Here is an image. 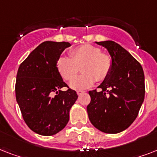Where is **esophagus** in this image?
Here are the masks:
<instances>
[{
    "label": "esophagus",
    "mask_w": 157,
    "mask_h": 157,
    "mask_svg": "<svg viewBox=\"0 0 157 157\" xmlns=\"http://www.w3.org/2000/svg\"><path fill=\"white\" fill-rule=\"evenodd\" d=\"M85 93V91H82V90H78V91H76V94H78V95H81V94H83Z\"/></svg>",
    "instance_id": "obj_1"
}]
</instances>
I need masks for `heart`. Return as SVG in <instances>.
<instances>
[{
    "label": "heart",
    "instance_id": "b5f03b06",
    "mask_svg": "<svg viewBox=\"0 0 157 157\" xmlns=\"http://www.w3.org/2000/svg\"><path fill=\"white\" fill-rule=\"evenodd\" d=\"M70 56L61 57L57 62V68L64 80L71 81L82 67L83 73L70 82L73 90H83L90 87L95 80L103 81L112 68V59L107 54L101 53L99 48L92 45H82L75 48Z\"/></svg>",
    "mask_w": 157,
    "mask_h": 157
}]
</instances>
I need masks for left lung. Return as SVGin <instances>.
I'll list each match as a JSON object with an SVG mask.
<instances>
[{"mask_svg": "<svg viewBox=\"0 0 157 157\" xmlns=\"http://www.w3.org/2000/svg\"><path fill=\"white\" fill-rule=\"evenodd\" d=\"M107 50L112 58L108 76L96 90L89 91V119L94 126L107 134H117L134 121L145 95L144 73L141 64L119 44L96 42Z\"/></svg>", "mask_w": 157, "mask_h": 157, "instance_id": "8db88e82", "label": "left lung"}]
</instances>
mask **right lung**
Here are the masks:
<instances>
[{
    "mask_svg": "<svg viewBox=\"0 0 157 157\" xmlns=\"http://www.w3.org/2000/svg\"><path fill=\"white\" fill-rule=\"evenodd\" d=\"M68 42L45 41L20 64L15 84L16 100L24 121L33 131L50 136L59 133L69 121V112L78 96L68 87L57 68Z\"/></svg>",
    "mask_w": 157,
    "mask_h": 157,
    "instance_id": "right-lung-1",
    "label": "right lung"
}]
</instances>
